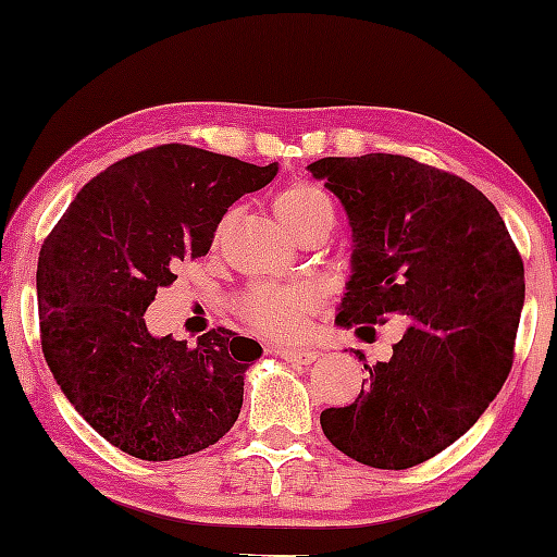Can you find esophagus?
I'll use <instances>...</instances> for the list:
<instances>
[{
  "label": "esophagus",
  "mask_w": 557,
  "mask_h": 557,
  "mask_svg": "<svg viewBox=\"0 0 557 557\" xmlns=\"http://www.w3.org/2000/svg\"><path fill=\"white\" fill-rule=\"evenodd\" d=\"M278 355L284 357L286 362H296V364H311L319 357V352L309 347H281Z\"/></svg>",
  "instance_id": "esophagus-1"
}]
</instances>
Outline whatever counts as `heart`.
Wrapping results in <instances>:
<instances>
[{"label":"heart","instance_id":"obj_1","mask_svg":"<svg viewBox=\"0 0 557 557\" xmlns=\"http://www.w3.org/2000/svg\"><path fill=\"white\" fill-rule=\"evenodd\" d=\"M273 212L288 233L301 231L311 220L332 212V200L311 182H292L273 197ZM314 294L304 286L256 284L240 299V314L248 324L271 337H294L311 311Z\"/></svg>","mask_w":557,"mask_h":557}]
</instances>
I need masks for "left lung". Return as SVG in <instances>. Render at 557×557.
I'll list each match as a JSON object with an SVG mask.
<instances>
[{"mask_svg":"<svg viewBox=\"0 0 557 557\" xmlns=\"http://www.w3.org/2000/svg\"><path fill=\"white\" fill-rule=\"evenodd\" d=\"M307 170L352 227L334 322L355 332L408 322L391 360L364 364L355 403L322 410V431L349 459L410 469L461 438L505 385L522 258L497 208L456 174L400 154L324 157Z\"/></svg>","mask_w":557,"mask_h":557,"instance_id":"left-lung-1","label":"left lung"}]
</instances>
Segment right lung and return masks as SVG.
<instances>
[{"label":"right lung","instance_id":"right-lung-1","mask_svg":"<svg viewBox=\"0 0 557 557\" xmlns=\"http://www.w3.org/2000/svg\"><path fill=\"white\" fill-rule=\"evenodd\" d=\"M187 144L121 159L75 195L37 261L45 362L90 429L128 456L170 461L218 444L243 406L256 339L154 337L144 311L182 261L205 256L235 200L276 177Z\"/></svg>","mask_w":557,"mask_h":557}]
</instances>
